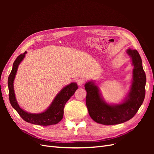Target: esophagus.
<instances>
[{"label": "esophagus", "mask_w": 154, "mask_h": 154, "mask_svg": "<svg viewBox=\"0 0 154 154\" xmlns=\"http://www.w3.org/2000/svg\"><path fill=\"white\" fill-rule=\"evenodd\" d=\"M83 83H84V80H83V79H78L77 80L78 85L80 86H82L83 84Z\"/></svg>", "instance_id": "esophagus-1"}]
</instances>
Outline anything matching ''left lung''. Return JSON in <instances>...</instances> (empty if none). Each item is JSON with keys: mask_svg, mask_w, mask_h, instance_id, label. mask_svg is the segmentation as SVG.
Segmentation results:
<instances>
[{"mask_svg": "<svg viewBox=\"0 0 154 154\" xmlns=\"http://www.w3.org/2000/svg\"><path fill=\"white\" fill-rule=\"evenodd\" d=\"M133 66L130 90L124 100L118 104L108 103L102 96L100 87L93 80L87 82L86 105L91 118L102 125H117L132 118L140 108L145 96L146 74L141 58L137 50L127 49Z\"/></svg>", "mask_w": 154, "mask_h": 154, "instance_id": "left-lung-1", "label": "left lung"}]
</instances>
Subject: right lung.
Masks as SVG:
<instances>
[{
    "instance_id": "1",
    "label": "right lung",
    "mask_w": 154,
    "mask_h": 154,
    "mask_svg": "<svg viewBox=\"0 0 154 154\" xmlns=\"http://www.w3.org/2000/svg\"><path fill=\"white\" fill-rule=\"evenodd\" d=\"M27 52L18 56L13 64V68L10 76L8 77V85L9 88V98L13 108L19 114L20 117L28 122L34 125L48 126L55 125L59 123L63 118V109L67 101L70 99L75 91L77 90L78 85L75 82L64 87L55 96L52 103L48 108L40 113H29L22 109L17 101L15 91H14V80L17 72L18 67L20 63L26 57Z\"/></svg>"
}]
</instances>
